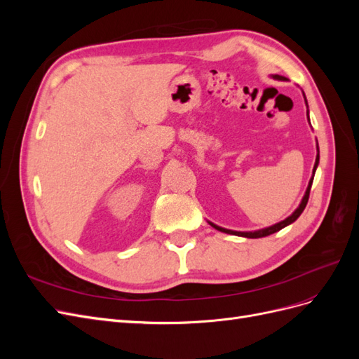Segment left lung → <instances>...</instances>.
Returning <instances> with one entry per match:
<instances>
[{"label": "left lung", "mask_w": 359, "mask_h": 359, "mask_svg": "<svg viewBox=\"0 0 359 359\" xmlns=\"http://www.w3.org/2000/svg\"><path fill=\"white\" fill-rule=\"evenodd\" d=\"M271 78H273V79H277V81H286L285 76H280V74H273V76H271ZM302 94H304V93H302ZM304 99H306V94H304ZM306 104H307V100H306ZM307 116H309V104H307ZM309 123H310V118H309ZM318 166H319V145H318V156H316V161H314V168H313V175H311V178H310V181H309V186H307L306 193H304V198H302V201H301V203H299L298 208H297L295 211H293L289 217H286L285 220H281V222H278V223H276V224H273V226L264 227V229H259V231H248V232H240V231L224 229V227H222V226H217V224H214L212 222H208V223L214 227V229H217V231L224 232V233H229V235L244 236V238H262V236H268V235H271V233H276V232L281 231V229H283V227H286V226H289V224H292L293 222H295V220L298 219V217L302 214L304 208H306V205H307V202H309V196H310V189H311L313 178H314V172H316Z\"/></svg>", "instance_id": "8db88e82"}]
</instances>
